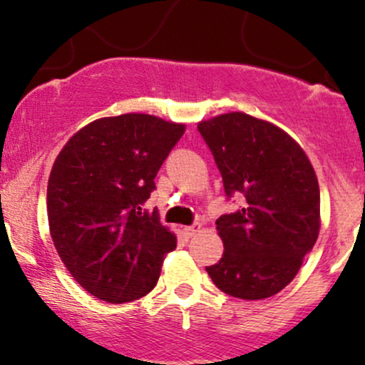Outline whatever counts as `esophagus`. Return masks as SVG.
<instances>
[{"label":"esophagus","mask_w":365,"mask_h":365,"mask_svg":"<svg viewBox=\"0 0 365 365\" xmlns=\"http://www.w3.org/2000/svg\"><path fill=\"white\" fill-rule=\"evenodd\" d=\"M200 230V225L199 223H195V225H190V226H183V233H185V237H194L197 232H199Z\"/></svg>","instance_id":"34e87169"}]
</instances>
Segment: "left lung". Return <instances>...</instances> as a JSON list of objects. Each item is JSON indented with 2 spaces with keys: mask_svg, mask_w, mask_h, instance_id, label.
<instances>
[{
  "mask_svg": "<svg viewBox=\"0 0 365 365\" xmlns=\"http://www.w3.org/2000/svg\"><path fill=\"white\" fill-rule=\"evenodd\" d=\"M244 206L216 220L223 257L206 271L221 292L261 300L295 278L321 228L319 183L311 159L271 121L233 111L197 125Z\"/></svg>",
  "mask_w": 365,
  "mask_h": 365,
  "instance_id": "1",
  "label": "left lung"
}]
</instances>
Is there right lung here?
<instances>
[{"label": "right lung", "instance_id": "add662e5", "mask_svg": "<svg viewBox=\"0 0 365 365\" xmlns=\"http://www.w3.org/2000/svg\"><path fill=\"white\" fill-rule=\"evenodd\" d=\"M185 132L145 113L91 121L63 145L48 182L49 233L75 282L104 302L156 287L177 237L142 211L163 161Z\"/></svg>", "mask_w": 365, "mask_h": 365}]
</instances>
